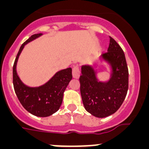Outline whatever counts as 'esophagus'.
Instances as JSON below:
<instances>
[{"label":"esophagus","mask_w":149,"mask_h":149,"mask_svg":"<svg viewBox=\"0 0 149 149\" xmlns=\"http://www.w3.org/2000/svg\"><path fill=\"white\" fill-rule=\"evenodd\" d=\"M72 76L75 79L79 78L80 77V70H79L78 65H75L72 68Z\"/></svg>","instance_id":"1"}]
</instances>
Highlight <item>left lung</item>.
Returning <instances> with one entry per match:
<instances>
[{
  "label": "left lung",
  "instance_id": "8db88e82",
  "mask_svg": "<svg viewBox=\"0 0 149 149\" xmlns=\"http://www.w3.org/2000/svg\"><path fill=\"white\" fill-rule=\"evenodd\" d=\"M101 58L109 63L112 69L110 80L98 81L92 65L81 66V94L87 112L98 118H104L119 110L128 89V68L123 50L110 36L107 52Z\"/></svg>",
  "mask_w": 149,
  "mask_h": 149
}]
</instances>
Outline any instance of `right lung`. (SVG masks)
I'll use <instances>...</instances> for the list:
<instances>
[{
	"label": "right lung",
	"mask_w": 149,
	"mask_h": 149,
	"mask_svg": "<svg viewBox=\"0 0 149 149\" xmlns=\"http://www.w3.org/2000/svg\"><path fill=\"white\" fill-rule=\"evenodd\" d=\"M42 35L34 34L22 45L13 65V77L15 93L24 108L36 116L47 117L60 109L63 93L72 80V68L63 69L56 72L44 85L38 87L27 86L21 81L16 72L19 55L25 45Z\"/></svg>",
	"instance_id": "obj_1"
}]
</instances>
